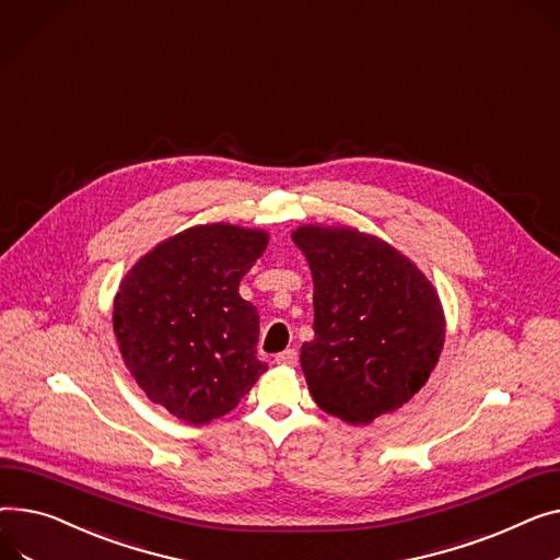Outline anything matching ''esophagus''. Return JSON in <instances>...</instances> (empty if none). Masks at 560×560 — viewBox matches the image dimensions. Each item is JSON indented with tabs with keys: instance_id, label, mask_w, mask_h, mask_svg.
Here are the masks:
<instances>
[{
	"instance_id": "esophagus-1",
	"label": "esophagus",
	"mask_w": 560,
	"mask_h": 560,
	"mask_svg": "<svg viewBox=\"0 0 560 560\" xmlns=\"http://www.w3.org/2000/svg\"><path fill=\"white\" fill-rule=\"evenodd\" d=\"M296 360H300V355H296L294 349H285L283 353L277 355V364H283V366H294Z\"/></svg>"
}]
</instances>
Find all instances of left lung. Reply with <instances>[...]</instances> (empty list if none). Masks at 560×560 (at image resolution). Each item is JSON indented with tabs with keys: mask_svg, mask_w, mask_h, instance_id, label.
Returning a JSON list of instances; mask_svg holds the SVG:
<instances>
[{
	"mask_svg": "<svg viewBox=\"0 0 560 560\" xmlns=\"http://www.w3.org/2000/svg\"><path fill=\"white\" fill-rule=\"evenodd\" d=\"M313 272L315 338L302 369L315 402L347 423L394 412L430 378L445 340L434 285L389 243L353 228L292 232Z\"/></svg>",
	"mask_w": 560,
	"mask_h": 560,
	"instance_id": "obj_1",
	"label": "left lung"
}]
</instances>
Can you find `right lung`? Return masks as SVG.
Instances as JSON below:
<instances>
[{"label": "right lung", "mask_w": 560, "mask_h": 560, "mask_svg": "<svg viewBox=\"0 0 560 560\" xmlns=\"http://www.w3.org/2000/svg\"><path fill=\"white\" fill-rule=\"evenodd\" d=\"M266 247L268 232L213 222L166 238L124 277L112 313L119 351L173 417L220 419L268 369L256 358L258 311L238 294Z\"/></svg>", "instance_id": "1"}]
</instances>
